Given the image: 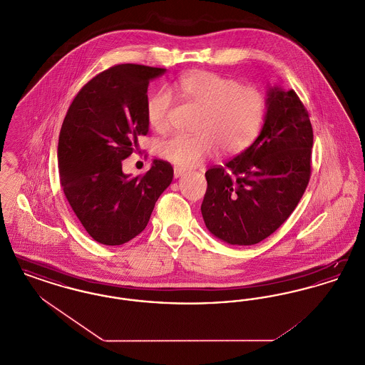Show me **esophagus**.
<instances>
[{"instance_id": "1", "label": "esophagus", "mask_w": 365, "mask_h": 365, "mask_svg": "<svg viewBox=\"0 0 365 365\" xmlns=\"http://www.w3.org/2000/svg\"><path fill=\"white\" fill-rule=\"evenodd\" d=\"M186 173V170L185 168H182V167H178V165H175L174 167V176L175 178H180L182 175Z\"/></svg>"}]
</instances>
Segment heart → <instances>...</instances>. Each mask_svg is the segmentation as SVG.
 <instances>
[{
  "label": "heart",
  "instance_id": "b5f03b06",
  "mask_svg": "<svg viewBox=\"0 0 365 365\" xmlns=\"http://www.w3.org/2000/svg\"><path fill=\"white\" fill-rule=\"evenodd\" d=\"M187 103L201 108L195 134H174L163 139L157 150L165 160L192 167L222 149L227 155L241 153L256 139L265 115V97L260 88L243 86L237 79L198 71L180 78L174 86ZM173 97L158 90L146 104V119L152 128L164 131L170 125Z\"/></svg>",
  "mask_w": 365,
  "mask_h": 365
}]
</instances>
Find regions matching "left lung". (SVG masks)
Masks as SVG:
<instances>
[{"label": "left lung", "mask_w": 365, "mask_h": 365, "mask_svg": "<svg viewBox=\"0 0 365 365\" xmlns=\"http://www.w3.org/2000/svg\"><path fill=\"white\" fill-rule=\"evenodd\" d=\"M260 135L225 167L205 173L201 213L210 234L228 245H255L282 226L311 178L313 131L294 90L269 86Z\"/></svg>", "instance_id": "8db88e82"}]
</instances>
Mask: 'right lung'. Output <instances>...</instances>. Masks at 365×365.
Masks as SVG:
<instances>
[{"label": "right lung", "instance_id": "add662e5", "mask_svg": "<svg viewBox=\"0 0 365 365\" xmlns=\"http://www.w3.org/2000/svg\"><path fill=\"white\" fill-rule=\"evenodd\" d=\"M165 68L120 64L103 71L73 98L61 125L60 182L76 217L97 242L116 246L140 234L158 197L174 178L170 163L153 160L143 176L123 173L122 161L146 135L148 86Z\"/></svg>", "mask_w": 365, "mask_h": 365}]
</instances>
